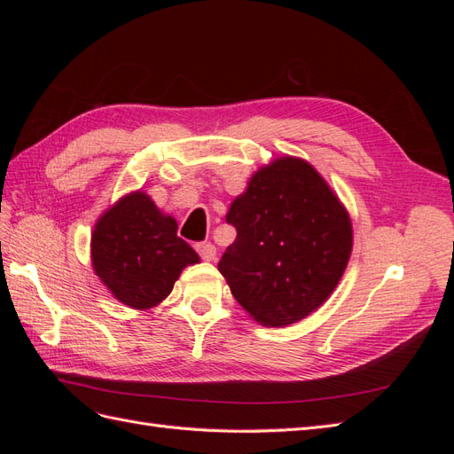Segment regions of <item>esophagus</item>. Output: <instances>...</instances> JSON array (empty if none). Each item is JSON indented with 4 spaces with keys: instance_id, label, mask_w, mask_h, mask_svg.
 Listing matches in <instances>:
<instances>
[{
    "instance_id": "obj_1",
    "label": "esophagus",
    "mask_w": 454,
    "mask_h": 454,
    "mask_svg": "<svg viewBox=\"0 0 454 454\" xmlns=\"http://www.w3.org/2000/svg\"><path fill=\"white\" fill-rule=\"evenodd\" d=\"M199 255L204 259V261H214L215 259V246L210 244V242H200L195 246Z\"/></svg>"
}]
</instances>
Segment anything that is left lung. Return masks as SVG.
I'll return each instance as SVG.
<instances>
[{"label": "left lung", "mask_w": 454, "mask_h": 454, "mask_svg": "<svg viewBox=\"0 0 454 454\" xmlns=\"http://www.w3.org/2000/svg\"><path fill=\"white\" fill-rule=\"evenodd\" d=\"M237 239L217 263L255 322L290 325L333 294L352 252L350 215L312 164L280 157L232 200Z\"/></svg>", "instance_id": "8db88e82"}]
</instances>
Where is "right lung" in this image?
Listing matches in <instances>:
<instances>
[{"label": "right lung", "instance_id": "right-lung-1", "mask_svg": "<svg viewBox=\"0 0 454 454\" xmlns=\"http://www.w3.org/2000/svg\"><path fill=\"white\" fill-rule=\"evenodd\" d=\"M92 269L130 309L157 307L172 292L197 252L177 237V223L142 191L117 200L96 222L90 240Z\"/></svg>", "mask_w": 454, "mask_h": 454}]
</instances>
